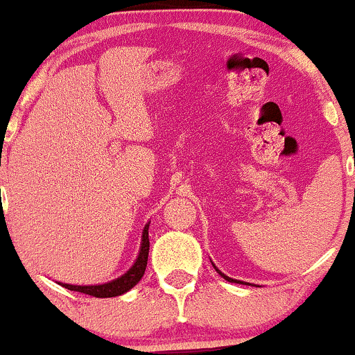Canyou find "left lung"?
Masks as SVG:
<instances>
[{
  "label": "left lung",
  "instance_id": "8db88e82",
  "mask_svg": "<svg viewBox=\"0 0 355 355\" xmlns=\"http://www.w3.org/2000/svg\"><path fill=\"white\" fill-rule=\"evenodd\" d=\"M215 268H216V266H215ZM216 271H218V273H220V275L223 276V278H225L226 281H230V283H239V281H236V279H232V278H230V276L223 275V273H221V271H220V270H218V268H216Z\"/></svg>",
  "mask_w": 355,
  "mask_h": 355
}]
</instances>
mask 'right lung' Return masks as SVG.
<instances>
[{
  "label": "right lung",
  "mask_w": 355,
  "mask_h": 355,
  "mask_svg": "<svg viewBox=\"0 0 355 355\" xmlns=\"http://www.w3.org/2000/svg\"><path fill=\"white\" fill-rule=\"evenodd\" d=\"M148 249H150V241H148V225H147L144 227L140 254L137 257V260H135L134 266L128 271V273L123 275L118 279L110 281V283H106V284H98V286L61 284V286L69 291H77V293H84L87 295H92V297H116V295L128 293L129 289H132L134 286L137 284L140 279H142L145 268H147Z\"/></svg>",
  "instance_id": "obj_1"
}]
</instances>
